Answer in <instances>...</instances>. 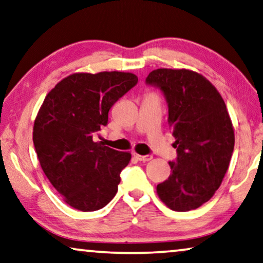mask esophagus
<instances>
[{
  "label": "esophagus",
  "mask_w": 263,
  "mask_h": 263,
  "mask_svg": "<svg viewBox=\"0 0 263 263\" xmlns=\"http://www.w3.org/2000/svg\"><path fill=\"white\" fill-rule=\"evenodd\" d=\"M133 157H135V158H137L138 160H140V162H148V160H151L152 159V156H143V155H138V154H133Z\"/></svg>",
  "instance_id": "esophagus-1"
}]
</instances>
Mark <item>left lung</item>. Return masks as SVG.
<instances>
[{"label": "left lung", "mask_w": 263, "mask_h": 263, "mask_svg": "<svg viewBox=\"0 0 263 263\" xmlns=\"http://www.w3.org/2000/svg\"><path fill=\"white\" fill-rule=\"evenodd\" d=\"M169 105L177 159L157 195L175 211L197 209L221 185L234 151L235 135L224 100L211 82L191 69L158 68L146 78Z\"/></svg>", "instance_id": "left-lung-1"}]
</instances>
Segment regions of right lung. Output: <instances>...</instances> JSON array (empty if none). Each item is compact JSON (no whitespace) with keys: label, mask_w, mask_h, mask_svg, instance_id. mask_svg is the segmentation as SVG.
Instances as JSON below:
<instances>
[{"label":"right lung","mask_w":263,"mask_h":263,"mask_svg":"<svg viewBox=\"0 0 263 263\" xmlns=\"http://www.w3.org/2000/svg\"><path fill=\"white\" fill-rule=\"evenodd\" d=\"M138 82L128 72L73 73L47 94L33 127V142L47 178L74 209L104 208L118 191L130 152L94 142L108 111Z\"/></svg>","instance_id":"obj_1"}]
</instances>
